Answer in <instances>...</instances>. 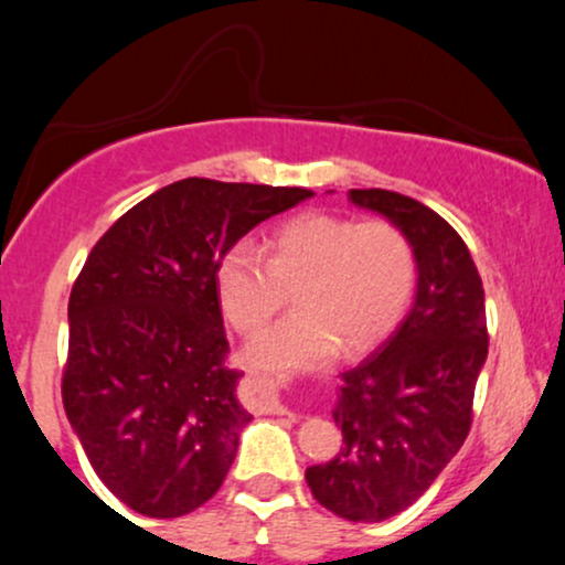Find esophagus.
I'll use <instances>...</instances> for the list:
<instances>
[{"instance_id":"obj_1","label":"esophagus","mask_w":565,"mask_h":565,"mask_svg":"<svg viewBox=\"0 0 565 565\" xmlns=\"http://www.w3.org/2000/svg\"><path fill=\"white\" fill-rule=\"evenodd\" d=\"M260 387H263V404L268 412H281V395H278V387L274 385L270 380H260Z\"/></svg>"}]
</instances>
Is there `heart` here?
I'll list each match as a JSON object with an SVG mask.
<instances>
[{
	"mask_svg": "<svg viewBox=\"0 0 565 565\" xmlns=\"http://www.w3.org/2000/svg\"><path fill=\"white\" fill-rule=\"evenodd\" d=\"M414 249L387 220L305 212L268 236V257L236 242L215 265V291L236 332L260 329L297 287V313L263 329L246 345V361L263 372L319 369L342 350L374 348L404 316L414 289Z\"/></svg>",
	"mask_w": 565,
	"mask_h": 565,
	"instance_id": "heart-1",
	"label": "heart"
}]
</instances>
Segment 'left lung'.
I'll return each mask as SVG.
<instances>
[{
	"label": "left lung",
	"instance_id": "left-lung-1",
	"mask_svg": "<svg viewBox=\"0 0 565 565\" xmlns=\"http://www.w3.org/2000/svg\"><path fill=\"white\" fill-rule=\"evenodd\" d=\"M348 199L406 233L417 291L398 329L342 374L332 408L342 449L305 481L334 515L380 523L417 502L468 438L489 334L481 276L444 217L382 188Z\"/></svg>",
	"mask_w": 565,
	"mask_h": 565
}]
</instances>
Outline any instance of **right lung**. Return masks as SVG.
Here are the masks:
<instances>
[{
    "instance_id": "1",
    "label": "right lung",
    "mask_w": 565,
    "mask_h": 565,
    "mask_svg": "<svg viewBox=\"0 0 565 565\" xmlns=\"http://www.w3.org/2000/svg\"><path fill=\"white\" fill-rule=\"evenodd\" d=\"M305 188L185 178L125 212L68 297L63 406L89 465L129 510L180 518L217 494L252 414L225 366L215 265Z\"/></svg>"
}]
</instances>
